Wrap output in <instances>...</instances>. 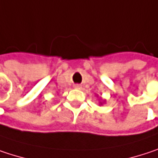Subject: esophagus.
<instances>
[{
	"label": "esophagus",
	"instance_id": "1",
	"mask_svg": "<svg viewBox=\"0 0 158 158\" xmlns=\"http://www.w3.org/2000/svg\"><path fill=\"white\" fill-rule=\"evenodd\" d=\"M74 88H75L76 89H81V86L79 85V84H76V85H74Z\"/></svg>",
	"mask_w": 158,
	"mask_h": 158
}]
</instances>
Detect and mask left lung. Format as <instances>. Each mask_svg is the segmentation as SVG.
Here are the masks:
<instances>
[{
	"label": "left lung",
	"mask_w": 158,
	"mask_h": 158,
	"mask_svg": "<svg viewBox=\"0 0 158 158\" xmlns=\"http://www.w3.org/2000/svg\"><path fill=\"white\" fill-rule=\"evenodd\" d=\"M98 103H99V105H102L103 103H106V100H105V99H101V98H100V101H99Z\"/></svg>",
	"instance_id": "1"
}]
</instances>
